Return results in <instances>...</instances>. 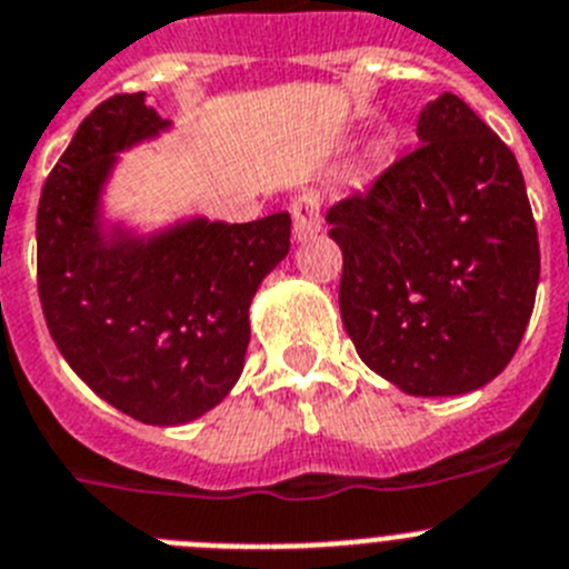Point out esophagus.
Listing matches in <instances>:
<instances>
[{"mask_svg":"<svg viewBox=\"0 0 569 569\" xmlns=\"http://www.w3.org/2000/svg\"><path fill=\"white\" fill-rule=\"evenodd\" d=\"M291 217H295V237L309 240L320 231V197L315 191H303L291 200Z\"/></svg>","mask_w":569,"mask_h":569,"instance_id":"obj_1","label":"esophagus"}]
</instances>
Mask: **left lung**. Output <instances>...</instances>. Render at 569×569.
I'll return each mask as SVG.
<instances>
[{
  "label": "left lung",
  "instance_id": "left-lung-1",
  "mask_svg": "<svg viewBox=\"0 0 569 569\" xmlns=\"http://www.w3.org/2000/svg\"><path fill=\"white\" fill-rule=\"evenodd\" d=\"M421 146L329 209L340 318L360 360L418 398L467 395L516 355L536 303L538 231L510 148L456 93Z\"/></svg>",
  "mask_w": 569,
  "mask_h": 569
}]
</instances>
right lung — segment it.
<instances>
[{
  "label": "right lung",
  "mask_w": 569,
  "mask_h": 569,
  "mask_svg": "<svg viewBox=\"0 0 569 569\" xmlns=\"http://www.w3.org/2000/svg\"><path fill=\"white\" fill-rule=\"evenodd\" d=\"M171 120L146 93L88 113L37 211V283L51 338L102 401L151 427H180L223 401L249 349V306L289 254L286 211L254 223L209 217L134 234L102 217L120 151Z\"/></svg>",
  "instance_id": "1"
}]
</instances>
